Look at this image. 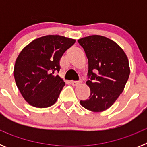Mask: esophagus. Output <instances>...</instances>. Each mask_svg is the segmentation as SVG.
<instances>
[{
    "instance_id": "esophagus-1",
    "label": "esophagus",
    "mask_w": 147,
    "mask_h": 147,
    "mask_svg": "<svg viewBox=\"0 0 147 147\" xmlns=\"http://www.w3.org/2000/svg\"><path fill=\"white\" fill-rule=\"evenodd\" d=\"M82 80H79V81H72L71 82V84H72V85H74V86H77V85H80L82 83Z\"/></svg>"
}]
</instances>
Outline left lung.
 <instances>
[{"instance_id":"obj_1","label":"left lung","mask_w":147,"mask_h":147,"mask_svg":"<svg viewBox=\"0 0 147 147\" xmlns=\"http://www.w3.org/2000/svg\"><path fill=\"white\" fill-rule=\"evenodd\" d=\"M78 42L88 59L89 98L81 100L82 107L102 112L113 105L123 92L129 79V61L124 51L114 41L100 36L83 37Z\"/></svg>"}]
</instances>
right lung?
Wrapping results in <instances>:
<instances>
[{
    "mask_svg": "<svg viewBox=\"0 0 147 147\" xmlns=\"http://www.w3.org/2000/svg\"><path fill=\"white\" fill-rule=\"evenodd\" d=\"M75 41L59 35H47L33 40L18 55L14 76L29 105L45 108L57 102L65 82L55 74L60 70L61 57Z\"/></svg>",
    "mask_w": 147,
    "mask_h": 147,
    "instance_id": "add662e5",
    "label": "right lung"
}]
</instances>
